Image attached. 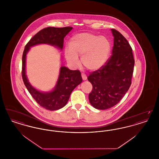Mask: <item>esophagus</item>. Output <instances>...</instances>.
Wrapping results in <instances>:
<instances>
[{
    "instance_id": "1",
    "label": "esophagus",
    "mask_w": 159,
    "mask_h": 159,
    "mask_svg": "<svg viewBox=\"0 0 159 159\" xmlns=\"http://www.w3.org/2000/svg\"><path fill=\"white\" fill-rule=\"evenodd\" d=\"M81 75H82V77L83 80H86L87 79V76H86V75H85V74H84V73H82V74H81Z\"/></svg>"
}]
</instances>
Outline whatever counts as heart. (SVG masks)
Listing matches in <instances>:
<instances>
[{"label":"heart","mask_w":159,"mask_h":159,"mask_svg":"<svg viewBox=\"0 0 159 159\" xmlns=\"http://www.w3.org/2000/svg\"><path fill=\"white\" fill-rule=\"evenodd\" d=\"M110 52V43L106 37L82 33L71 39L70 47L65 48L64 55L68 63L73 66H78V56L82 55L83 66L95 71L105 64Z\"/></svg>","instance_id":"heart-1"}]
</instances>
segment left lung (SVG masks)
<instances>
[{"label":"left lung","mask_w":159,"mask_h":159,"mask_svg":"<svg viewBox=\"0 0 159 159\" xmlns=\"http://www.w3.org/2000/svg\"><path fill=\"white\" fill-rule=\"evenodd\" d=\"M112 55L102 67L92 73L88 80L92 84L89 94L91 105L99 110L116 106L130 86L135 60L132 49L120 32L112 29Z\"/></svg>","instance_id":"1"}]
</instances>
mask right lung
<instances>
[{"label":"right lung","mask_w":159,"mask_h":159,"mask_svg":"<svg viewBox=\"0 0 159 159\" xmlns=\"http://www.w3.org/2000/svg\"><path fill=\"white\" fill-rule=\"evenodd\" d=\"M71 27H47L36 34L25 46L22 60V77L23 82L32 97L38 104L49 110H57L66 105L72 91L82 82L79 70H71L68 68L61 67L60 75L55 88L49 92H42L34 88L25 75L26 55L30 47L39 44H49L55 46L62 49L64 39L70 31Z\"/></svg>","instance_id":"right-lung-1"}]
</instances>
